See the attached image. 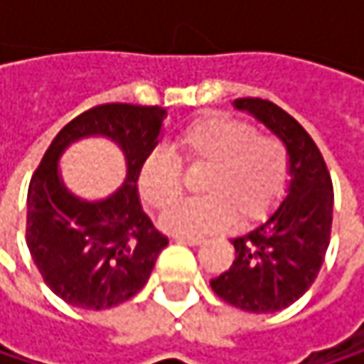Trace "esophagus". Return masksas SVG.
<instances>
[{
  "label": "esophagus",
  "mask_w": 364,
  "mask_h": 364,
  "mask_svg": "<svg viewBox=\"0 0 364 364\" xmlns=\"http://www.w3.org/2000/svg\"><path fill=\"white\" fill-rule=\"evenodd\" d=\"M177 242H183V245H191V247H200L204 245V238H198V236H175Z\"/></svg>",
  "instance_id": "1"
}]
</instances>
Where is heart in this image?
<instances>
[{
  "instance_id": "b5f03b06",
  "label": "heart",
  "mask_w": 364,
  "mask_h": 364,
  "mask_svg": "<svg viewBox=\"0 0 364 364\" xmlns=\"http://www.w3.org/2000/svg\"><path fill=\"white\" fill-rule=\"evenodd\" d=\"M187 168L206 171L202 200L181 202L160 219L164 232L204 236L232 225H251L267 217L289 183V151L276 136L257 134L251 124L228 115H204L177 136ZM139 196L151 210H164L181 198L179 160L162 149L151 151L139 168Z\"/></svg>"
}]
</instances>
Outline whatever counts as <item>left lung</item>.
<instances>
[{"mask_svg":"<svg viewBox=\"0 0 364 364\" xmlns=\"http://www.w3.org/2000/svg\"><path fill=\"white\" fill-rule=\"evenodd\" d=\"M234 109L247 111L282 141L289 185L265 221L232 238L236 259L210 287L230 306L269 314L295 304L321 272L333 223V183L316 143L287 111L263 99H236Z\"/></svg>","mask_w":364,"mask_h":364,"instance_id":"1","label":"left lung"}]
</instances>
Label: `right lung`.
<instances>
[{
	"label": "right lung",
	"mask_w": 364,
	"mask_h": 364,
	"mask_svg": "<svg viewBox=\"0 0 364 364\" xmlns=\"http://www.w3.org/2000/svg\"><path fill=\"white\" fill-rule=\"evenodd\" d=\"M166 109L111 103L71 119L46 149L27 193V247L54 295L82 310L134 297L168 245L139 200V168L158 147ZM107 138L124 156L122 185L88 200L62 181L60 158L77 140Z\"/></svg>",
	"instance_id": "right-lung-1"
}]
</instances>
